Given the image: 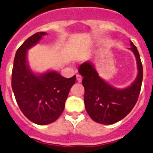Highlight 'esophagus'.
<instances>
[{"mask_svg":"<svg viewBox=\"0 0 153 153\" xmlns=\"http://www.w3.org/2000/svg\"><path fill=\"white\" fill-rule=\"evenodd\" d=\"M76 79H77V81L79 82V83H80V82L82 81V76H80L79 74H77V75H76Z\"/></svg>","mask_w":153,"mask_h":153,"instance_id":"34e87169","label":"esophagus"}]
</instances>
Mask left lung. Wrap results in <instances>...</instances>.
<instances>
[{
	"instance_id": "8db88e82",
	"label": "left lung",
	"mask_w": 153,
	"mask_h": 153,
	"mask_svg": "<svg viewBox=\"0 0 153 153\" xmlns=\"http://www.w3.org/2000/svg\"><path fill=\"white\" fill-rule=\"evenodd\" d=\"M130 49L136 57L139 74L131 86L126 89H116L100 77L93 64L83 62L79 67L83 76L84 104L90 117L97 123L111 125L128 114L135 107L142 87L143 69L136 46L131 42Z\"/></svg>"
}]
</instances>
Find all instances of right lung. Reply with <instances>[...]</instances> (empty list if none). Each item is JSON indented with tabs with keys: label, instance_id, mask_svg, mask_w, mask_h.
I'll use <instances>...</instances> for the list:
<instances>
[{
	"label": "right lung",
	"instance_id": "right-lung-1",
	"mask_svg": "<svg viewBox=\"0 0 153 153\" xmlns=\"http://www.w3.org/2000/svg\"><path fill=\"white\" fill-rule=\"evenodd\" d=\"M45 32H39L27 39L17 50L11 75V87L18 106L28 119L44 125L61 115L76 76L65 78L54 71L37 76L26 61L27 50L36 45Z\"/></svg>",
	"mask_w": 153,
	"mask_h": 153
}]
</instances>
